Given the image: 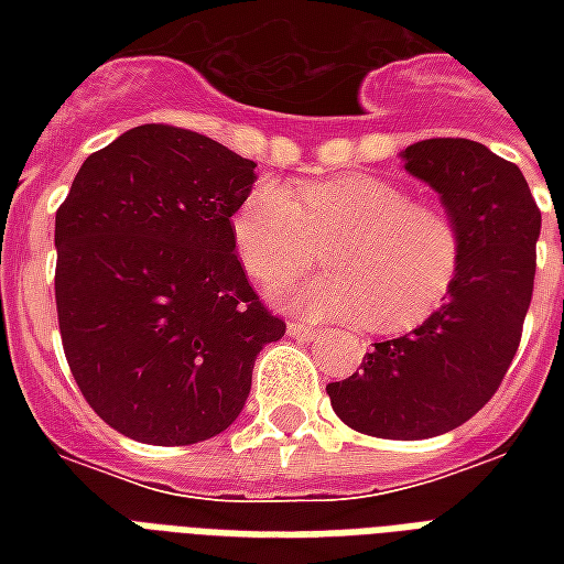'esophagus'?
Listing matches in <instances>:
<instances>
[{
    "label": "esophagus",
    "mask_w": 564,
    "mask_h": 564,
    "mask_svg": "<svg viewBox=\"0 0 564 564\" xmlns=\"http://www.w3.org/2000/svg\"><path fill=\"white\" fill-rule=\"evenodd\" d=\"M290 336L304 339V343H316L318 336H322V330L313 325H304V322H290Z\"/></svg>",
    "instance_id": "34e87169"
}]
</instances>
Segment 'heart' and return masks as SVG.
<instances>
[{"instance_id": "heart-1", "label": "heart", "mask_w": 564, "mask_h": 564, "mask_svg": "<svg viewBox=\"0 0 564 564\" xmlns=\"http://www.w3.org/2000/svg\"><path fill=\"white\" fill-rule=\"evenodd\" d=\"M242 263L260 283H286L327 263L334 272L274 295L313 318H366L410 330L454 290L463 230L445 207L410 202L375 175H339L290 189L257 181L230 216Z\"/></svg>"}]
</instances>
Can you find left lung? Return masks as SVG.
I'll use <instances>...</instances> for the list:
<instances>
[{
  "mask_svg": "<svg viewBox=\"0 0 564 564\" xmlns=\"http://www.w3.org/2000/svg\"><path fill=\"white\" fill-rule=\"evenodd\" d=\"M403 161L463 230L459 274L424 325L375 343L327 394L357 433L412 442L465 424L503 383L533 301L542 210L516 163L474 140H421Z\"/></svg>",
  "mask_w": 564,
  "mask_h": 564,
  "instance_id": "left-lung-1",
  "label": "left lung"
}]
</instances>
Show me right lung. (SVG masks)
Masks as SVG:
<instances>
[{
	"label": "right lung",
	"instance_id": "obj_1",
	"mask_svg": "<svg viewBox=\"0 0 564 564\" xmlns=\"http://www.w3.org/2000/svg\"><path fill=\"white\" fill-rule=\"evenodd\" d=\"M254 166L187 128L140 126L93 152L57 207L66 362L122 436L170 447L228 430L257 354L286 334L234 251Z\"/></svg>",
	"mask_w": 564,
	"mask_h": 564
}]
</instances>
